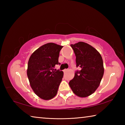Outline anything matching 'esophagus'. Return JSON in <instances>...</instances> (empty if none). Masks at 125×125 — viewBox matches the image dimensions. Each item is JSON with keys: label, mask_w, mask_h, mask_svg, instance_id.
I'll return each mask as SVG.
<instances>
[{"label": "esophagus", "mask_w": 125, "mask_h": 125, "mask_svg": "<svg viewBox=\"0 0 125 125\" xmlns=\"http://www.w3.org/2000/svg\"><path fill=\"white\" fill-rule=\"evenodd\" d=\"M68 71V69H65L64 70V72H67Z\"/></svg>", "instance_id": "1"}]
</instances>
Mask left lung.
I'll return each mask as SVG.
<instances>
[{"mask_svg":"<svg viewBox=\"0 0 125 125\" xmlns=\"http://www.w3.org/2000/svg\"><path fill=\"white\" fill-rule=\"evenodd\" d=\"M71 46L75 54L77 67L81 70L76 72L69 85L76 95L85 98L93 94L100 85L104 72L103 58L95 48L85 42H79Z\"/></svg>","mask_w":125,"mask_h":125,"instance_id":"left-lung-1","label":"left lung"}]
</instances>
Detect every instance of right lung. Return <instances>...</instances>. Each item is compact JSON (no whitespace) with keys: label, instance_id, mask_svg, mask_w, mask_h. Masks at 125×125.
<instances>
[{"label":"right lung","instance_id":"1","mask_svg":"<svg viewBox=\"0 0 125 125\" xmlns=\"http://www.w3.org/2000/svg\"><path fill=\"white\" fill-rule=\"evenodd\" d=\"M63 46L54 43L42 45L32 53L27 65V75L34 93L43 100L56 95L62 80L63 71L54 70L58 64L60 52Z\"/></svg>","mask_w":125,"mask_h":125}]
</instances>
